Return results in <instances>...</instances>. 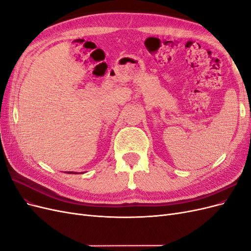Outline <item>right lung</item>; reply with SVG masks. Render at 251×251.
I'll return each mask as SVG.
<instances>
[{
    "mask_svg": "<svg viewBox=\"0 0 251 251\" xmlns=\"http://www.w3.org/2000/svg\"><path fill=\"white\" fill-rule=\"evenodd\" d=\"M68 174H77V173H73V172H68Z\"/></svg>",
    "mask_w": 251,
    "mask_h": 251,
    "instance_id": "1",
    "label": "right lung"
}]
</instances>
